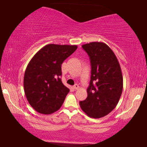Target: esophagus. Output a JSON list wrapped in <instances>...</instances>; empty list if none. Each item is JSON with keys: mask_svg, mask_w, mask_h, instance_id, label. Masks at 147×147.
Instances as JSON below:
<instances>
[{"mask_svg": "<svg viewBox=\"0 0 147 147\" xmlns=\"http://www.w3.org/2000/svg\"><path fill=\"white\" fill-rule=\"evenodd\" d=\"M73 88L74 89H79V86L78 85V84H75V85L73 86Z\"/></svg>", "mask_w": 147, "mask_h": 147, "instance_id": "1", "label": "esophagus"}]
</instances>
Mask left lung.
Masks as SVG:
<instances>
[{
    "instance_id": "1",
    "label": "left lung",
    "mask_w": 147,
    "mask_h": 147,
    "mask_svg": "<svg viewBox=\"0 0 147 147\" xmlns=\"http://www.w3.org/2000/svg\"><path fill=\"white\" fill-rule=\"evenodd\" d=\"M90 59L91 75L87 89L88 97L80 106L89 117L100 118L117 105L123 88L120 64L109 47L102 42L83 45Z\"/></svg>"
}]
</instances>
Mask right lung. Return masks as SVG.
<instances>
[{
	"label": "right lung",
	"mask_w": 147,
	"mask_h": 147,
	"mask_svg": "<svg viewBox=\"0 0 147 147\" xmlns=\"http://www.w3.org/2000/svg\"><path fill=\"white\" fill-rule=\"evenodd\" d=\"M76 45H47L34 56L24 76V90L29 104L42 114L61 108L69 89L62 83L61 64L77 49Z\"/></svg>",
	"instance_id": "1"
}]
</instances>
